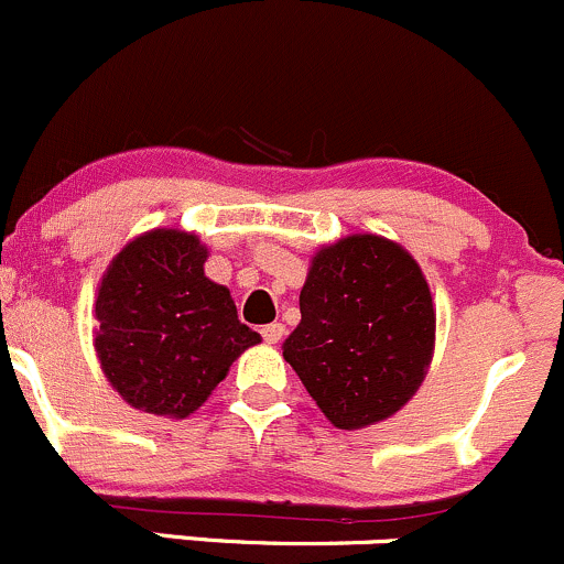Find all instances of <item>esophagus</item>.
I'll list each match as a JSON object with an SVG mask.
<instances>
[{"instance_id":"esophagus-1","label":"esophagus","mask_w":564,"mask_h":564,"mask_svg":"<svg viewBox=\"0 0 564 564\" xmlns=\"http://www.w3.org/2000/svg\"><path fill=\"white\" fill-rule=\"evenodd\" d=\"M260 334H263V339L269 341V345H276V341H280L284 336V325L282 323H269V325H263V328H260Z\"/></svg>"}]
</instances>
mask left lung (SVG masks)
Returning <instances> with one entry per match:
<instances>
[{"instance_id": "1", "label": "left lung", "mask_w": 564, "mask_h": 564, "mask_svg": "<svg viewBox=\"0 0 564 564\" xmlns=\"http://www.w3.org/2000/svg\"><path fill=\"white\" fill-rule=\"evenodd\" d=\"M284 361L334 426L393 415L434 350V306L415 260L380 236H347L312 260Z\"/></svg>"}]
</instances>
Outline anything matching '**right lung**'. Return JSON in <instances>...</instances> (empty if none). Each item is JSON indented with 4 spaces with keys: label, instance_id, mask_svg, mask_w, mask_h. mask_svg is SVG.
Wrapping results in <instances>:
<instances>
[{
    "label": "right lung",
    "instance_id": "obj_1",
    "mask_svg": "<svg viewBox=\"0 0 564 564\" xmlns=\"http://www.w3.org/2000/svg\"><path fill=\"white\" fill-rule=\"evenodd\" d=\"M206 247L152 230L113 258L97 293V358L127 404L187 417L260 334L236 315L230 290L203 274Z\"/></svg>",
    "mask_w": 564,
    "mask_h": 564
}]
</instances>
